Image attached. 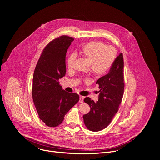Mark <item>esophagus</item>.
I'll return each mask as SVG.
<instances>
[{"label": "esophagus", "instance_id": "esophagus-1", "mask_svg": "<svg viewBox=\"0 0 160 160\" xmlns=\"http://www.w3.org/2000/svg\"><path fill=\"white\" fill-rule=\"evenodd\" d=\"M84 98H85L84 96H80V100H79V102H83Z\"/></svg>", "mask_w": 160, "mask_h": 160}]
</instances>
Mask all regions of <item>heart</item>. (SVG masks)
Masks as SVG:
<instances>
[{
    "instance_id": "obj_1",
    "label": "heart",
    "mask_w": 160,
    "mask_h": 160,
    "mask_svg": "<svg viewBox=\"0 0 160 160\" xmlns=\"http://www.w3.org/2000/svg\"><path fill=\"white\" fill-rule=\"evenodd\" d=\"M80 54L90 61V68L92 72L101 77L108 72L117 56L115 49L112 46H106L101 42H92L82 48ZM77 58L75 53H72L67 58V64L72 68Z\"/></svg>"
}]
</instances>
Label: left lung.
Listing matches in <instances>:
<instances>
[{"instance_id": "1", "label": "left lung", "mask_w": 160, "mask_h": 160, "mask_svg": "<svg viewBox=\"0 0 160 160\" xmlns=\"http://www.w3.org/2000/svg\"><path fill=\"white\" fill-rule=\"evenodd\" d=\"M123 66V54L120 53L109 73L96 82L100 88L98 101L95 102L88 97L84 99L90 108L89 112L83 116L84 123L89 130L98 132L105 128L118 112L125 87Z\"/></svg>"}]
</instances>
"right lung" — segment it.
<instances>
[{
  "instance_id": "obj_1",
  "label": "right lung",
  "mask_w": 160,
  "mask_h": 160,
  "mask_svg": "<svg viewBox=\"0 0 160 160\" xmlns=\"http://www.w3.org/2000/svg\"><path fill=\"white\" fill-rule=\"evenodd\" d=\"M74 38L62 35L43 49L33 77L32 98L39 118L47 126L60 125L79 101L76 93L62 90L59 80L66 74V53Z\"/></svg>"
}]
</instances>
